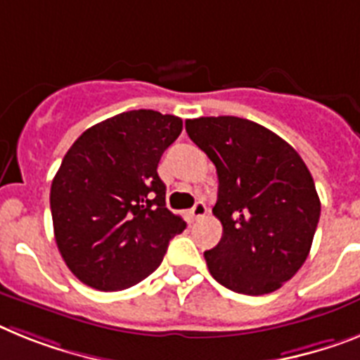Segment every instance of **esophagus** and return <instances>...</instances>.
Wrapping results in <instances>:
<instances>
[{
  "label": "esophagus",
  "instance_id": "34e87169",
  "mask_svg": "<svg viewBox=\"0 0 360 360\" xmlns=\"http://www.w3.org/2000/svg\"><path fill=\"white\" fill-rule=\"evenodd\" d=\"M205 213H207V210H205L204 202H196V204L193 205V210L189 211V214H191L193 220H200L202 217H205Z\"/></svg>",
  "mask_w": 360,
  "mask_h": 360
}]
</instances>
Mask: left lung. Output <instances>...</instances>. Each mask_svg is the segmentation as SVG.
Returning <instances> with one entry per match:
<instances>
[{
	"label": "left lung",
	"instance_id": "left-lung-1",
	"mask_svg": "<svg viewBox=\"0 0 360 360\" xmlns=\"http://www.w3.org/2000/svg\"><path fill=\"white\" fill-rule=\"evenodd\" d=\"M217 167L213 214L222 238L205 251L217 282L244 295L278 290L302 268L321 217L315 182L299 153L269 129L236 116L186 120Z\"/></svg>",
	"mask_w": 360,
	"mask_h": 360
}]
</instances>
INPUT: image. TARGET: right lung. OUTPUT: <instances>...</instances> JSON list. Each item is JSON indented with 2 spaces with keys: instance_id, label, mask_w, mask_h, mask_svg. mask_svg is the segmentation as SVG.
<instances>
[{
  "instance_id": "obj_1",
  "label": "right lung",
  "mask_w": 360,
  "mask_h": 360,
  "mask_svg": "<svg viewBox=\"0 0 360 360\" xmlns=\"http://www.w3.org/2000/svg\"><path fill=\"white\" fill-rule=\"evenodd\" d=\"M182 120L127 110L92 125L63 156L51 186L54 238L76 278L120 291L155 271L169 240L186 229L165 207L156 167Z\"/></svg>"
}]
</instances>
